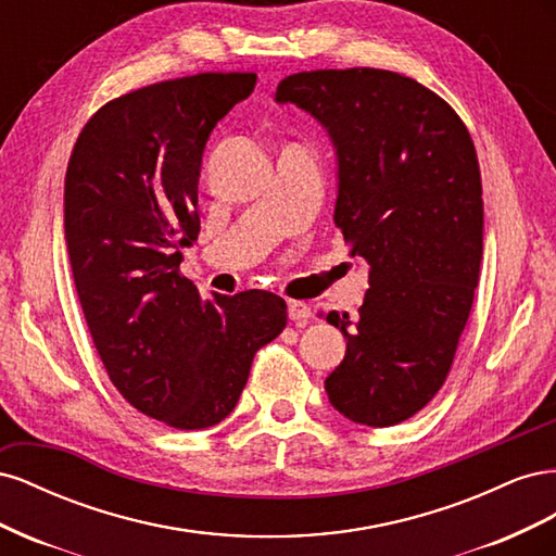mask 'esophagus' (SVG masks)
<instances>
[{
	"label": "esophagus",
	"instance_id": "obj_1",
	"mask_svg": "<svg viewBox=\"0 0 556 556\" xmlns=\"http://www.w3.org/2000/svg\"><path fill=\"white\" fill-rule=\"evenodd\" d=\"M288 315L292 323L304 325L311 317V306L306 304V301H288Z\"/></svg>",
	"mask_w": 556,
	"mask_h": 556
}]
</instances>
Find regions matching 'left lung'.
I'll use <instances>...</instances> for the list:
<instances>
[{
	"instance_id": "obj_1",
	"label": "left lung",
	"mask_w": 556,
	"mask_h": 556,
	"mask_svg": "<svg viewBox=\"0 0 556 556\" xmlns=\"http://www.w3.org/2000/svg\"><path fill=\"white\" fill-rule=\"evenodd\" d=\"M276 102L327 129L333 223L368 262L357 323L327 315L348 341L327 396L357 425H399L441 390L473 306L484 220L473 139L445 99L368 66L292 74Z\"/></svg>"
}]
</instances>
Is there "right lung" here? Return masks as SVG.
I'll use <instances>...</instances> for the list:
<instances>
[{"instance_id": "obj_1", "label": "right lung", "mask_w": 556, "mask_h": 556, "mask_svg": "<svg viewBox=\"0 0 556 556\" xmlns=\"http://www.w3.org/2000/svg\"><path fill=\"white\" fill-rule=\"evenodd\" d=\"M255 83L197 74L127 92L90 117L66 166L64 241L94 348L117 392L174 429L223 422L288 325L271 292L204 299L178 274L206 141Z\"/></svg>"}]
</instances>
